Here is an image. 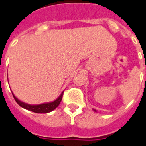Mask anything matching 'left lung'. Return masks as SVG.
<instances>
[{
	"instance_id": "left-lung-1",
	"label": "left lung",
	"mask_w": 146,
	"mask_h": 146,
	"mask_svg": "<svg viewBox=\"0 0 146 146\" xmlns=\"http://www.w3.org/2000/svg\"><path fill=\"white\" fill-rule=\"evenodd\" d=\"M93 110L94 111V112H97V111H96V110H94V109H93Z\"/></svg>"
}]
</instances>
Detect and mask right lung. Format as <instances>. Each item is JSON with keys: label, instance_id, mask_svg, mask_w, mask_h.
Returning <instances> with one entry per match:
<instances>
[{"label": "right lung", "instance_id": "right-lung-1", "mask_svg": "<svg viewBox=\"0 0 146 146\" xmlns=\"http://www.w3.org/2000/svg\"><path fill=\"white\" fill-rule=\"evenodd\" d=\"M63 93H64V92L60 94V96L57 98L56 100L52 102L44 103V104H37V105H31V104H26V103H24V102L19 100L14 95L13 93L12 92L15 100L21 107L24 108V109H25L27 110H29V111H31L33 112H35V113H48V112H50L52 111H53L54 110H55L58 106V105L61 103V100H62Z\"/></svg>", "mask_w": 146, "mask_h": 146}]
</instances>
